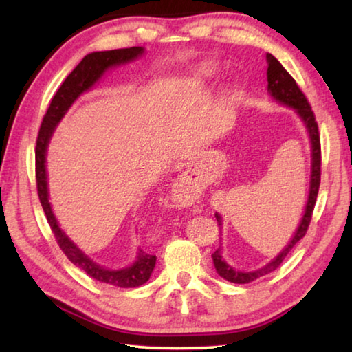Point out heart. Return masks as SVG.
Segmentation results:
<instances>
[{"mask_svg": "<svg viewBox=\"0 0 352 352\" xmlns=\"http://www.w3.org/2000/svg\"><path fill=\"white\" fill-rule=\"evenodd\" d=\"M214 74H216V71H214V68H211V67L200 68V69L197 71V74H195V82H197V83H204V82H206V80H210Z\"/></svg>", "mask_w": 352, "mask_h": 352, "instance_id": "heart-1", "label": "heart"}]
</instances>
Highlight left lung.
<instances>
[{"mask_svg": "<svg viewBox=\"0 0 352 352\" xmlns=\"http://www.w3.org/2000/svg\"><path fill=\"white\" fill-rule=\"evenodd\" d=\"M265 57H267V63H269V68H267V82H269L270 96L275 100H278L279 104L292 107V109L296 111V115L301 118L302 122H305L309 138H311V157H312L311 184H309L306 210H305V214H302V219L300 225H298L294 237H292L290 242L287 243V247H285L275 259L270 261L269 264L262 267V269L253 270V272H241V270L233 269L230 264H226V261L222 258V248L220 247L211 254L214 267H216L219 275L223 279H226V281L234 283V284L252 283L261 276L269 275L270 272L276 270L278 267L283 264L285 256L292 252V248H294L307 233L309 223H311V219H312L315 201H317L320 180H321L320 133H318V124L315 121L312 107L307 102V98L305 96V93L300 90V87H298V83L295 82L294 77L285 71V68L279 63L278 58H275L272 54H267ZM216 219H217L219 226H222V217H220V214L216 212Z\"/></svg>", "mask_w": 352, "mask_h": 352, "instance_id": "left-lung-1", "label": "left lung"}]
</instances>
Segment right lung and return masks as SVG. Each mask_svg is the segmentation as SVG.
Returning a JSON list of instances; mask_svg holds the SVG:
<instances>
[{
    "instance_id": "add662e5",
    "label": "right lung",
    "mask_w": 352,
    "mask_h": 352,
    "mask_svg": "<svg viewBox=\"0 0 352 352\" xmlns=\"http://www.w3.org/2000/svg\"><path fill=\"white\" fill-rule=\"evenodd\" d=\"M144 47L141 46H132V47H122V50H113V51H98L87 54L82 58L80 63L71 71L67 79L58 88L57 93L52 98L50 107H47L46 115L43 116L41 126L38 130L37 138V147H35V178H37V192L40 204L43 206L45 216L47 219L52 233L56 236V241L62 252L67 254V258L73 262L74 265L79 267L88 276L98 279L100 283L116 285V287H138L148 281L151 278L153 267L157 264V256L147 254L142 250H138V256L132 265L127 269L121 270H110L105 267H100L96 264L91 258L77 248L76 243L69 239V237L63 233L60 226L57 223V219L54 212L51 210L50 195H47V180H46V151L52 132L57 127V124L62 121L65 113L68 111L74 100L80 96L82 93L90 90V88L96 83L100 77L109 68L119 67V65L129 63L142 56Z\"/></svg>"
}]
</instances>
